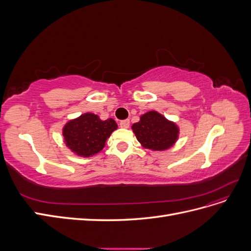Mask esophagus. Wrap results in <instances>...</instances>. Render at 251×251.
I'll return each instance as SVG.
<instances>
[{"mask_svg": "<svg viewBox=\"0 0 251 251\" xmlns=\"http://www.w3.org/2000/svg\"><path fill=\"white\" fill-rule=\"evenodd\" d=\"M119 126H120V127H123V128H127L128 126H130V121H128V120H123V121H120Z\"/></svg>", "mask_w": 251, "mask_h": 251, "instance_id": "obj_1", "label": "esophagus"}]
</instances>
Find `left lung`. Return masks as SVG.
<instances>
[{"mask_svg":"<svg viewBox=\"0 0 251 251\" xmlns=\"http://www.w3.org/2000/svg\"><path fill=\"white\" fill-rule=\"evenodd\" d=\"M136 138L144 149L165 151L172 148L179 137V127L157 111H150L140 116L132 126Z\"/></svg>","mask_w":251,"mask_h":251,"instance_id":"1","label":"left lung"}]
</instances>
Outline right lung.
<instances>
[{
	"label": "right lung",
	"instance_id": "add662e5",
	"mask_svg": "<svg viewBox=\"0 0 251 251\" xmlns=\"http://www.w3.org/2000/svg\"><path fill=\"white\" fill-rule=\"evenodd\" d=\"M117 127L112 118L101 120L96 114L85 113L64 126V141L75 155L88 158L100 153Z\"/></svg>",
	"mask_w": 251,
	"mask_h": 251
}]
</instances>
